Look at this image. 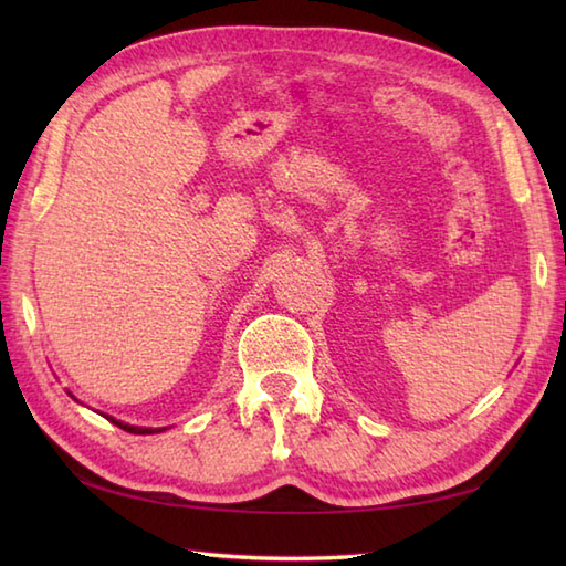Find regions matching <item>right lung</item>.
<instances>
[{
    "instance_id": "add662e5",
    "label": "right lung",
    "mask_w": 566,
    "mask_h": 566,
    "mask_svg": "<svg viewBox=\"0 0 566 566\" xmlns=\"http://www.w3.org/2000/svg\"><path fill=\"white\" fill-rule=\"evenodd\" d=\"M70 394V391H67ZM72 396V394H70ZM72 399H75V396H72ZM77 401V399H75ZM80 403V401H77ZM104 416V413H102ZM106 420H112L114 426H118L122 430H126V432H134V436H153V432H163L165 428H143V426H128V423H124V420H116L114 416H106Z\"/></svg>"
}]
</instances>
